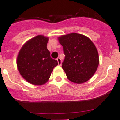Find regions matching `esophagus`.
Segmentation results:
<instances>
[{
  "mask_svg": "<svg viewBox=\"0 0 120 120\" xmlns=\"http://www.w3.org/2000/svg\"><path fill=\"white\" fill-rule=\"evenodd\" d=\"M56 60H57V61H58V65H60V66H61V64H62V61H61V58H57V59H56Z\"/></svg>",
  "mask_w": 120,
  "mask_h": 120,
  "instance_id": "obj_1",
  "label": "esophagus"
}]
</instances>
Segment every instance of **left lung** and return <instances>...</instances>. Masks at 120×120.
I'll return each instance as SVG.
<instances>
[{
	"mask_svg": "<svg viewBox=\"0 0 120 120\" xmlns=\"http://www.w3.org/2000/svg\"><path fill=\"white\" fill-rule=\"evenodd\" d=\"M58 39L65 54L62 67L68 79L77 84L87 82L99 64L96 45L88 37L77 33L64 35Z\"/></svg>",
	"mask_w": 120,
	"mask_h": 120,
	"instance_id": "8db88e82",
	"label": "left lung"
}]
</instances>
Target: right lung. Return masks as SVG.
I'll return each mask as SVG.
<instances>
[{"mask_svg": "<svg viewBox=\"0 0 120 120\" xmlns=\"http://www.w3.org/2000/svg\"><path fill=\"white\" fill-rule=\"evenodd\" d=\"M49 37L39 35L23 44L17 58V67L27 82L42 85L47 82L58 61L50 57L47 48Z\"/></svg>", "mask_w": 120, "mask_h": 120, "instance_id": "1", "label": "right lung"}]
</instances>
